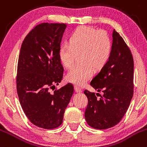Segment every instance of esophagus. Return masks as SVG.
<instances>
[{
  "label": "esophagus",
  "instance_id": "34e87169",
  "mask_svg": "<svg viewBox=\"0 0 147 147\" xmlns=\"http://www.w3.org/2000/svg\"><path fill=\"white\" fill-rule=\"evenodd\" d=\"M75 91L76 92H78V93H81L82 92V89L78 86H75Z\"/></svg>",
  "mask_w": 147,
  "mask_h": 147
}]
</instances>
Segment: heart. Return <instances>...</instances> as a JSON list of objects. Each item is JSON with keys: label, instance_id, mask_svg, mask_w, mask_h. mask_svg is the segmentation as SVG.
Returning <instances> with one entry per match:
<instances>
[{"label": "heart", "instance_id": "obj_1", "mask_svg": "<svg viewBox=\"0 0 147 147\" xmlns=\"http://www.w3.org/2000/svg\"><path fill=\"white\" fill-rule=\"evenodd\" d=\"M113 44L106 32L92 27H80L69 37V44L60 46L58 57L63 66L71 68L77 55L82 63L75 66L67 74V80L76 85L85 84L93 77L96 69H101L109 61Z\"/></svg>", "mask_w": 147, "mask_h": 147}]
</instances>
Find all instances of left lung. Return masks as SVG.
I'll return each instance as SVG.
<instances>
[{
	"label": "left lung",
	"mask_w": 147,
	"mask_h": 147,
	"mask_svg": "<svg viewBox=\"0 0 147 147\" xmlns=\"http://www.w3.org/2000/svg\"><path fill=\"white\" fill-rule=\"evenodd\" d=\"M134 61L123 38L114 29L113 49L106 65L92 79L90 84L98 92L84 90L88 98L84 117L92 127L111 128L117 125L127 111L133 96Z\"/></svg>",
	"instance_id": "obj_1"
}]
</instances>
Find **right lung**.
Segmentation results:
<instances>
[{"instance_id":"obj_1","label":"right lung","mask_w":147,"mask_h":147,"mask_svg":"<svg viewBox=\"0 0 147 147\" xmlns=\"http://www.w3.org/2000/svg\"><path fill=\"white\" fill-rule=\"evenodd\" d=\"M66 27L59 23L38 24L25 37L20 52L16 79L20 103L29 121L44 129L61 125L74 92L69 83L53 93L49 91L63 80L58 49Z\"/></svg>"}]
</instances>
